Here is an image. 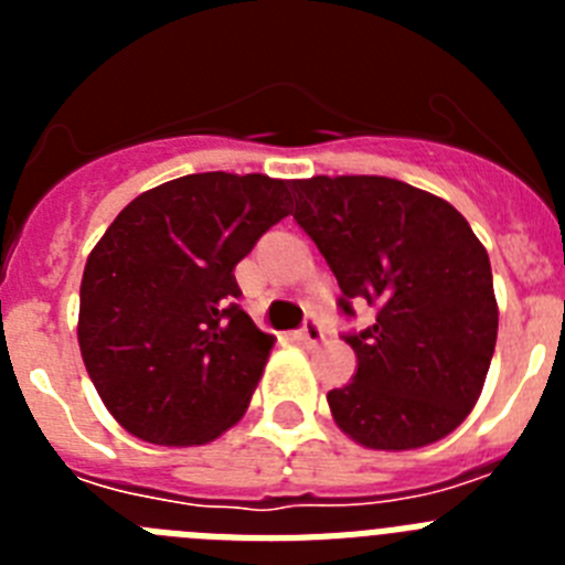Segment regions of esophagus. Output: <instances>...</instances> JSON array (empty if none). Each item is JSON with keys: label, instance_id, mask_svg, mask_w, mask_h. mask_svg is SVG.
<instances>
[{"label": "esophagus", "instance_id": "34e87169", "mask_svg": "<svg viewBox=\"0 0 565 565\" xmlns=\"http://www.w3.org/2000/svg\"><path fill=\"white\" fill-rule=\"evenodd\" d=\"M299 339L306 344H319L326 339V328L319 326L317 319H308L306 326H302V331H299Z\"/></svg>", "mask_w": 565, "mask_h": 565}]
</instances>
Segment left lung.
<instances>
[{"label":"left lung","instance_id":"left-lung-1","mask_svg":"<svg viewBox=\"0 0 565 565\" xmlns=\"http://www.w3.org/2000/svg\"><path fill=\"white\" fill-rule=\"evenodd\" d=\"M294 221L337 277L339 311H376L344 333L356 376L328 393L353 441L416 450L450 436L481 396L498 339L487 248L450 203L379 174L291 181Z\"/></svg>","mask_w":565,"mask_h":565}]
</instances>
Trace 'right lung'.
Instances as JSON below:
<instances>
[{
    "label": "right lung",
    "mask_w": 565,
    "mask_h": 565,
    "mask_svg": "<svg viewBox=\"0 0 565 565\" xmlns=\"http://www.w3.org/2000/svg\"><path fill=\"white\" fill-rule=\"evenodd\" d=\"M268 174H183L121 209L82 277L78 348L115 422L186 447L246 413L274 337L237 306L234 266L288 214Z\"/></svg>",
    "instance_id": "right-lung-1"
}]
</instances>
